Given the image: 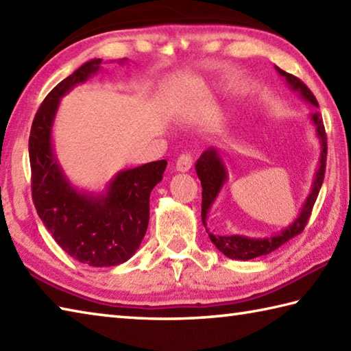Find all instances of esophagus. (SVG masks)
<instances>
[{
	"mask_svg": "<svg viewBox=\"0 0 351 351\" xmlns=\"http://www.w3.org/2000/svg\"><path fill=\"white\" fill-rule=\"evenodd\" d=\"M193 167V157L191 154H182L180 157L177 158V163H176V169L178 173H188V171Z\"/></svg>",
	"mask_w": 351,
	"mask_h": 351,
	"instance_id": "34e87169",
	"label": "esophagus"
}]
</instances>
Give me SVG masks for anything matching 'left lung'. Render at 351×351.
<instances>
[{
    "instance_id": "1",
    "label": "left lung",
    "mask_w": 351,
    "mask_h": 351,
    "mask_svg": "<svg viewBox=\"0 0 351 351\" xmlns=\"http://www.w3.org/2000/svg\"><path fill=\"white\" fill-rule=\"evenodd\" d=\"M275 70L280 73V76L286 79L289 88L296 91L302 101H306L307 104L312 105L313 108H319L318 101H316V97L313 96L312 91L307 88L306 84L301 82L300 79L295 77L293 75H290V73H286L280 67H276V65H275ZM308 119L313 125L316 137H318L319 145H321L319 163H318V168L315 171L312 189H310L306 202H304V204L301 206L298 217L295 218L293 223H290L287 228H284L278 234H274L269 237H247L241 234L214 235L213 232H209V229L206 228L208 214L210 208L214 206L217 197L220 195L223 186L226 184L229 173H228L226 163H224L223 153L218 148L210 147L209 149L204 151V153L200 156V158L197 160L195 171H197L198 178H200L202 188H203L202 221L204 224V228H206V232L210 238V241H213L215 244V247L228 258L249 261V260H254L256 256L267 255L278 249L280 246H282V244L289 241L290 238L301 234L304 226L307 224L308 217L312 214L313 204L316 202V198H318L319 189L322 186L324 173H326V160H327V137H326V130H324V123H322V117L319 114V111H313V113H310Z\"/></svg>"
}]
</instances>
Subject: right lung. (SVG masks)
I'll use <instances>...</instances> for the list:
<instances>
[{
    "mask_svg": "<svg viewBox=\"0 0 351 351\" xmlns=\"http://www.w3.org/2000/svg\"><path fill=\"white\" fill-rule=\"evenodd\" d=\"M101 65L102 59H90L44 99L32 123L29 157L33 203L55 241L79 263L111 267L128 261L141 246L148 229L151 191L162 182L167 160L119 171L101 193L79 189L65 176L51 138L59 104Z\"/></svg>",
    "mask_w": 351,
    "mask_h": 351,
    "instance_id": "obj_1",
    "label": "right lung"
}]
</instances>
